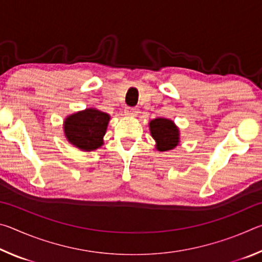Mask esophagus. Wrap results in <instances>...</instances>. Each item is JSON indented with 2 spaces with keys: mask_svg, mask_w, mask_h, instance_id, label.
<instances>
[{
  "mask_svg": "<svg viewBox=\"0 0 262 262\" xmlns=\"http://www.w3.org/2000/svg\"><path fill=\"white\" fill-rule=\"evenodd\" d=\"M126 115H128V117H136L137 114H139V108L136 107H127L126 111H125Z\"/></svg>",
  "mask_w": 262,
  "mask_h": 262,
  "instance_id": "obj_1",
  "label": "esophagus"
}]
</instances>
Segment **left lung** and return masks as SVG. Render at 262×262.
<instances>
[{"mask_svg":"<svg viewBox=\"0 0 262 262\" xmlns=\"http://www.w3.org/2000/svg\"><path fill=\"white\" fill-rule=\"evenodd\" d=\"M149 130L156 142L158 151H168L180 143V130L174 121L166 118H156L149 122Z\"/></svg>","mask_w":262,"mask_h":262,"instance_id":"obj_1","label":"left lung"}]
</instances>
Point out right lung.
I'll list each match as a JSON object with an SVG mask.
<instances>
[{"instance_id": "add662e5", "label": "right lung", "mask_w": 262, "mask_h": 262, "mask_svg": "<svg viewBox=\"0 0 262 262\" xmlns=\"http://www.w3.org/2000/svg\"><path fill=\"white\" fill-rule=\"evenodd\" d=\"M110 114L89 107L69 114L63 121L64 137L82 151H94L104 144Z\"/></svg>"}]
</instances>
